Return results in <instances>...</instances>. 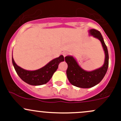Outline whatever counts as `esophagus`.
Here are the masks:
<instances>
[{
    "instance_id": "esophagus-1",
    "label": "esophagus",
    "mask_w": 121,
    "mask_h": 121,
    "mask_svg": "<svg viewBox=\"0 0 121 121\" xmlns=\"http://www.w3.org/2000/svg\"><path fill=\"white\" fill-rule=\"evenodd\" d=\"M68 55V53H67V52H64L63 53H62V55H63L64 56V57H66V56H67V55Z\"/></svg>"
}]
</instances>
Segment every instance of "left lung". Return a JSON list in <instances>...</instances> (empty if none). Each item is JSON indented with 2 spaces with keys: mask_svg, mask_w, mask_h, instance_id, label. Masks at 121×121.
Listing matches in <instances>:
<instances>
[{
  "mask_svg": "<svg viewBox=\"0 0 121 121\" xmlns=\"http://www.w3.org/2000/svg\"><path fill=\"white\" fill-rule=\"evenodd\" d=\"M89 34L100 40L105 51V62L102 67L87 72L82 69L73 56H68L65 60L68 64L66 76L70 83L73 85L81 88H90L96 85L101 81L106 74L109 66V54L107 47L104 41L102 35L95 29L89 30Z\"/></svg>",
  "mask_w": 121,
  "mask_h": 121,
  "instance_id": "8db88e82",
  "label": "left lung"
}]
</instances>
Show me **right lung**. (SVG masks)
Listing matches in <instances>:
<instances>
[{"label":"right lung","instance_id":"add662e5","mask_svg":"<svg viewBox=\"0 0 121 121\" xmlns=\"http://www.w3.org/2000/svg\"><path fill=\"white\" fill-rule=\"evenodd\" d=\"M12 64L18 76L23 81L31 85L38 86L45 84L52 78L53 74L58 68L59 64L64 61V57L61 55L52 60L43 68L36 70H27L16 65L12 57Z\"/></svg>","mask_w":121,"mask_h":121}]
</instances>
